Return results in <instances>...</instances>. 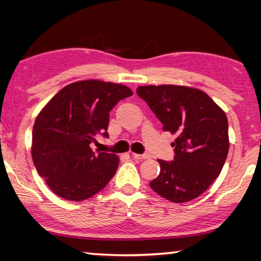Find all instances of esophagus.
Here are the masks:
<instances>
[{"instance_id": "obj_1", "label": "esophagus", "mask_w": 261, "mask_h": 261, "mask_svg": "<svg viewBox=\"0 0 261 261\" xmlns=\"http://www.w3.org/2000/svg\"><path fill=\"white\" fill-rule=\"evenodd\" d=\"M132 158H134L135 160L141 161V160H145V159H148L149 155H148V154H136V153H134V154H132Z\"/></svg>"}]
</instances>
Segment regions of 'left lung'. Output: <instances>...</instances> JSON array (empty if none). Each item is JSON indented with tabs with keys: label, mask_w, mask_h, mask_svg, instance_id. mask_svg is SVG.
I'll use <instances>...</instances> for the list:
<instances>
[{
	"label": "left lung",
	"mask_w": 261,
	"mask_h": 261,
	"mask_svg": "<svg viewBox=\"0 0 261 261\" xmlns=\"http://www.w3.org/2000/svg\"><path fill=\"white\" fill-rule=\"evenodd\" d=\"M138 94L163 131L177 138L173 161L158 160L160 174L149 183L158 194L173 202L199 197L220 175L229 151L226 114L205 92L177 85H148Z\"/></svg>",
	"instance_id": "obj_1"
}]
</instances>
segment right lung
<instances>
[{
  "instance_id": "add662e5",
  "label": "right lung",
  "mask_w": 261,
  "mask_h": 261,
  "mask_svg": "<svg viewBox=\"0 0 261 261\" xmlns=\"http://www.w3.org/2000/svg\"><path fill=\"white\" fill-rule=\"evenodd\" d=\"M132 95L129 87L101 81L67 85L35 118L32 159L53 192L71 201L88 199L114 177L116 154L93 152L96 135L108 137L109 112Z\"/></svg>"
}]
</instances>
